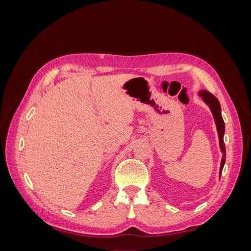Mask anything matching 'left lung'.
I'll return each instance as SVG.
<instances>
[{"mask_svg": "<svg viewBox=\"0 0 251 251\" xmlns=\"http://www.w3.org/2000/svg\"><path fill=\"white\" fill-rule=\"evenodd\" d=\"M199 95L203 98V101L206 103L211 113L212 116H214L215 123L217 126V131L219 135V141H220V149H221V151L223 153L222 156V160H221V166H220V173H219V177L221 178L222 175V170L225 163V159H226V151H225V144H224V132H225V124L224 120L221 115V105H220L219 100H217V97L209 93L206 90H201L199 92Z\"/></svg>", "mask_w": 251, "mask_h": 251, "instance_id": "1", "label": "left lung"}]
</instances>
